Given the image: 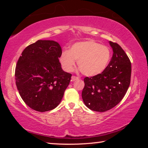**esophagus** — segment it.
Masks as SVG:
<instances>
[{"instance_id":"34e87169","label":"esophagus","mask_w":148,"mask_h":148,"mask_svg":"<svg viewBox=\"0 0 148 148\" xmlns=\"http://www.w3.org/2000/svg\"><path fill=\"white\" fill-rule=\"evenodd\" d=\"M79 79L78 77H76V76H72V77H71L72 81H75V80H77V79Z\"/></svg>"}]
</instances>
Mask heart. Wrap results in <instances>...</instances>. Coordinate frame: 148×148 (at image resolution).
Segmentation results:
<instances>
[{
	"label": "heart",
	"instance_id": "heart-1",
	"mask_svg": "<svg viewBox=\"0 0 148 148\" xmlns=\"http://www.w3.org/2000/svg\"><path fill=\"white\" fill-rule=\"evenodd\" d=\"M110 59V50L98 42L90 40L77 42L69 51L62 52L60 62L64 71L71 72L77 61L82 73L86 76L101 74L106 68Z\"/></svg>",
	"mask_w": 148,
	"mask_h": 148
}]
</instances>
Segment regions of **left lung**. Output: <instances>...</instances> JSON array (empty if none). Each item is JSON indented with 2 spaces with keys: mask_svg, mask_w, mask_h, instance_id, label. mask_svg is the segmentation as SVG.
I'll return each instance as SVG.
<instances>
[{
  "mask_svg": "<svg viewBox=\"0 0 148 148\" xmlns=\"http://www.w3.org/2000/svg\"><path fill=\"white\" fill-rule=\"evenodd\" d=\"M110 44L114 53L106 68L101 74L84 79L82 99L95 112H106L118 104L131 83V61L118 44L110 41Z\"/></svg>",
  "mask_w": 148,
  "mask_h": 148,
  "instance_id": "left-lung-1",
  "label": "left lung"
}]
</instances>
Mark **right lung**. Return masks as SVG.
Returning <instances> with one entry per match:
<instances>
[{"label":"right lung","instance_id":"obj_1","mask_svg":"<svg viewBox=\"0 0 148 148\" xmlns=\"http://www.w3.org/2000/svg\"><path fill=\"white\" fill-rule=\"evenodd\" d=\"M57 42L38 40L27 46L17 62L15 79L20 96L32 110L44 112L56 108L72 74L62 71Z\"/></svg>","mask_w":148,"mask_h":148}]
</instances>
